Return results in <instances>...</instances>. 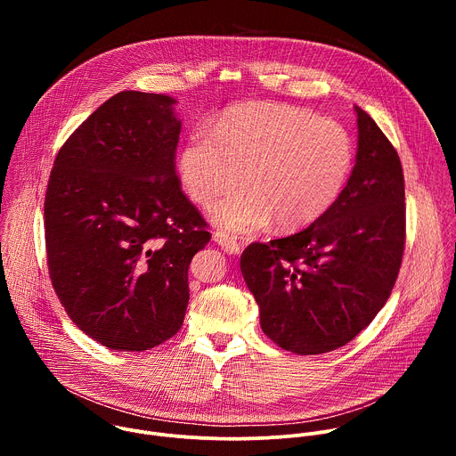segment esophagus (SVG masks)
<instances>
[{"label":"esophagus","mask_w":456,"mask_h":456,"mask_svg":"<svg viewBox=\"0 0 456 456\" xmlns=\"http://www.w3.org/2000/svg\"><path fill=\"white\" fill-rule=\"evenodd\" d=\"M215 241L225 250V252H229V254H240V250H241V245L236 241V238H232V236H229V234H225V232H215Z\"/></svg>","instance_id":"obj_1"}]
</instances>
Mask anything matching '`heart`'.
Masks as SVG:
<instances>
[{
  "label": "heart",
  "instance_id": "1",
  "mask_svg": "<svg viewBox=\"0 0 456 456\" xmlns=\"http://www.w3.org/2000/svg\"><path fill=\"white\" fill-rule=\"evenodd\" d=\"M355 164L346 129L310 110L281 102H245L225 110L211 134L192 129L178 155L180 182L192 202L209 206L211 220L245 234L276 220L301 229L329 213Z\"/></svg>",
  "mask_w": 456,
  "mask_h": 456
}]
</instances>
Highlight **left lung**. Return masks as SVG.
Instances as JSON below:
<instances>
[{"label":"left lung","instance_id":"8db88e82","mask_svg":"<svg viewBox=\"0 0 456 456\" xmlns=\"http://www.w3.org/2000/svg\"><path fill=\"white\" fill-rule=\"evenodd\" d=\"M355 111L357 159L334 208L296 234L250 243L240 259L262 330L299 355L332 352L361 334L392 294L403 264L401 159L375 120Z\"/></svg>","mask_w":456,"mask_h":456}]
</instances>
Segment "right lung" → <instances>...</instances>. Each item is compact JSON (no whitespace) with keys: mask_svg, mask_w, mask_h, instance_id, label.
I'll list each match as a JSON object with an SVG mask.
<instances>
[{"mask_svg":"<svg viewBox=\"0 0 456 456\" xmlns=\"http://www.w3.org/2000/svg\"><path fill=\"white\" fill-rule=\"evenodd\" d=\"M175 99L120 92L67 139L45 194L46 264L77 327L118 352H142L182 327L192 256L208 222L176 175Z\"/></svg>","mask_w":456,"mask_h":456,"instance_id":"add662e5","label":"right lung"}]
</instances>
